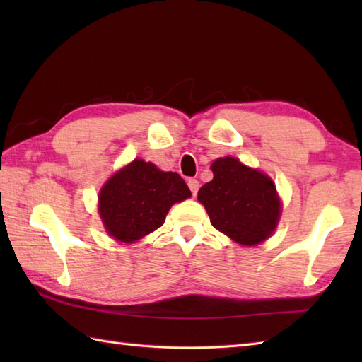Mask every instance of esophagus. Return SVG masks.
I'll return each mask as SVG.
<instances>
[{"label": "esophagus", "instance_id": "obj_1", "mask_svg": "<svg viewBox=\"0 0 362 362\" xmlns=\"http://www.w3.org/2000/svg\"><path fill=\"white\" fill-rule=\"evenodd\" d=\"M188 187H189V189H191V193H193V196H196L197 194V191H199V180L197 179H188Z\"/></svg>", "mask_w": 362, "mask_h": 362}]
</instances>
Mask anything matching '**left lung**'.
<instances>
[{
    "label": "left lung",
    "mask_w": 362,
    "mask_h": 362,
    "mask_svg": "<svg viewBox=\"0 0 362 362\" xmlns=\"http://www.w3.org/2000/svg\"><path fill=\"white\" fill-rule=\"evenodd\" d=\"M211 171L213 180L197 193L211 226L244 245L263 243L274 232L281 211L274 182L232 157L218 158Z\"/></svg>",
    "instance_id": "1"
}]
</instances>
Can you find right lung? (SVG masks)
<instances>
[{
	"label": "right lung",
	"instance_id": "1",
	"mask_svg": "<svg viewBox=\"0 0 362 362\" xmlns=\"http://www.w3.org/2000/svg\"><path fill=\"white\" fill-rule=\"evenodd\" d=\"M189 196L179 174L136 158L103 187L99 214L115 240L134 243L163 226L171 205Z\"/></svg>",
	"mask_w": 362,
	"mask_h": 362
}]
</instances>
